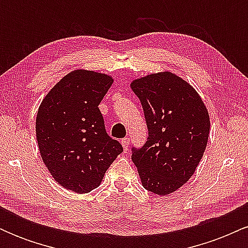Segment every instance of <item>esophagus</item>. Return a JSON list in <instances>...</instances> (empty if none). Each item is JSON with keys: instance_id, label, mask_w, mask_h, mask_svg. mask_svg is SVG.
Listing matches in <instances>:
<instances>
[{"instance_id": "esophagus-1", "label": "esophagus", "mask_w": 248, "mask_h": 248, "mask_svg": "<svg viewBox=\"0 0 248 248\" xmlns=\"http://www.w3.org/2000/svg\"><path fill=\"white\" fill-rule=\"evenodd\" d=\"M121 144H122V147L124 148V150H127L128 147H129V139H128V138L122 139V140H121Z\"/></svg>"}]
</instances>
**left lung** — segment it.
<instances>
[{
	"instance_id": "8db88e82",
	"label": "left lung",
	"mask_w": 248,
	"mask_h": 248,
	"mask_svg": "<svg viewBox=\"0 0 248 248\" xmlns=\"http://www.w3.org/2000/svg\"><path fill=\"white\" fill-rule=\"evenodd\" d=\"M144 112L148 138L132 148L142 186L166 196L189 181L205 152L210 118L201 96L170 72L154 73L130 85Z\"/></svg>"
}]
</instances>
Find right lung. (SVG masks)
<instances>
[{
  "mask_svg": "<svg viewBox=\"0 0 248 248\" xmlns=\"http://www.w3.org/2000/svg\"><path fill=\"white\" fill-rule=\"evenodd\" d=\"M113 84L110 77L86 70L70 72L38 108L36 135L43 162L62 187L86 193L124 152L106 132L99 104Z\"/></svg>",
  "mask_w": 248,
  "mask_h": 248,
  "instance_id": "1",
  "label": "right lung"
}]
</instances>
